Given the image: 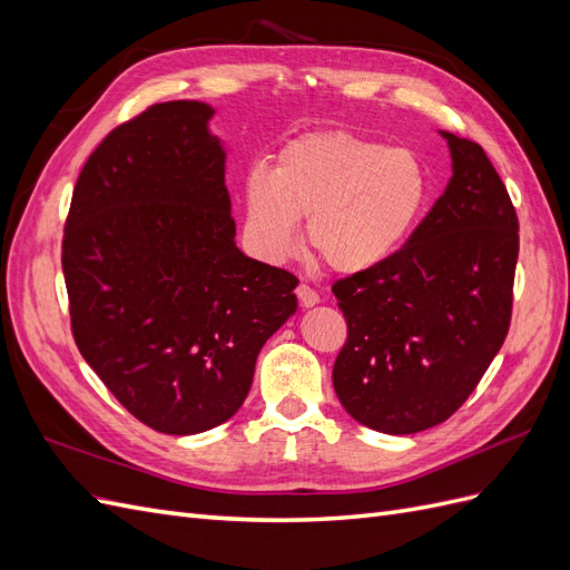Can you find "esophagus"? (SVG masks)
<instances>
[{
	"instance_id": "34e87169",
	"label": "esophagus",
	"mask_w": 570,
	"mask_h": 570,
	"mask_svg": "<svg viewBox=\"0 0 570 570\" xmlns=\"http://www.w3.org/2000/svg\"><path fill=\"white\" fill-rule=\"evenodd\" d=\"M295 292H297V299H299V304H302V306H306V308H308V306H316V304L321 302L318 292H316L314 287L304 285V283H302V285H297V289H295Z\"/></svg>"
}]
</instances>
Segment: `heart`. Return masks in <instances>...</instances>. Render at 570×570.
<instances>
[{
    "mask_svg": "<svg viewBox=\"0 0 570 570\" xmlns=\"http://www.w3.org/2000/svg\"><path fill=\"white\" fill-rule=\"evenodd\" d=\"M430 197L423 159L350 130L297 135L273 170L254 164L243 178V235L262 262L283 264L306 245L337 273L373 271L419 226Z\"/></svg>",
    "mask_w": 570,
    "mask_h": 570,
    "instance_id": "obj_1",
    "label": "heart"
}]
</instances>
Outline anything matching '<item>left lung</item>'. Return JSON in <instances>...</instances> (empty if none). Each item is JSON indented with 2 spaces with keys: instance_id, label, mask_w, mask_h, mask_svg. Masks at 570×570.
Listing matches in <instances>:
<instances>
[{
  "instance_id": "obj_1",
  "label": "left lung",
  "mask_w": 570,
  "mask_h": 570,
  "mask_svg": "<svg viewBox=\"0 0 570 570\" xmlns=\"http://www.w3.org/2000/svg\"><path fill=\"white\" fill-rule=\"evenodd\" d=\"M454 176L385 264L333 283L347 342L337 400L361 425L411 435L469 400L511 325L519 216L485 149L442 132Z\"/></svg>"
}]
</instances>
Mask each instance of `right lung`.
Listing matches in <instances>:
<instances>
[{
    "label": "right lung",
    "instance_id": "1",
    "mask_svg": "<svg viewBox=\"0 0 570 570\" xmlns=\"http://www.w3.org/2000/svg\"><path fill=\"white\" fill-rule=\"evenodd\" d=\"M202 101H164L85 161L61 266L82 358L166 435L226 423L266 340L297 312V278L235 247L226 151Z\"/></svg>",
    "mask_w": 570,
    "mask_h": 570
}]
</instances>
